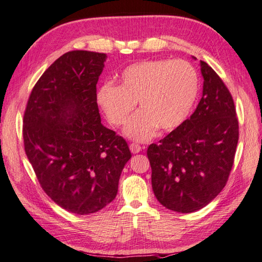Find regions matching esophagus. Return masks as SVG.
<instances>
[{
    "instance_id": "obj_1",
    "label": "esophagus",
    "mask_w": 262,
    "mask_h": 262,
    "mask_svg": "<svg viewBox=\"0 0 262 262\" xmlns=\"http://www.w3.org/2000/svg\"><path fill=\"white\" fill-rule=\"evenodd\" d=\"M141 149H143V147H141V146L138 145V144H131L130 145V150L134 154H137V153L141 152Z\"/></svg>"
}]
</instances>
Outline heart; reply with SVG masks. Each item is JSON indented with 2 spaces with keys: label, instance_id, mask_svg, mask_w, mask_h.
<instances>
[{
  "label": "heart",
  "instance_id": "1",
  "mask_svg": "<svg viewBox=\"0 0 262 262\" xmlns=\"http://www.w3.org/2000/svg\"><path fill=\"white\" fill-rule=\"evenodd\" d=\"M199 77L194 67L183 59H155L135 63L119 75V85L105 82L96 92V102L114 125L136 141L153 138L160 127L175 130L184 123L198 98Z\"/></svg>",
  "mask_w": 262,
  "mask_h": 262
}]
</instances>
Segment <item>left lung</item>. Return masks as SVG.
I'll return each instance as SVG.
<instances>
[{
  "label": "left lung",
  "mask_w": 262,
  "mask_h": 262,
  "mask_svg": "<svg viewBox=\"0 0 262 262\" xmlns=\"http://www.w3.org/2000/svg\"><path fill=\"white\" fill-rule=\"evenodd\" d=\"M200 71L203 96L194 113L147 149L154 194L178 213L204 208L223 190L239 135L230 92L207 63L200 61Z\"/></svg>",
  "instance_id": "obj_1"
}]
</instances>
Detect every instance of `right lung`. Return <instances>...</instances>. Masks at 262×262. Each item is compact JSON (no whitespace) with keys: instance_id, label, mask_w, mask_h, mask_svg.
Instances as JSON below:
<instances>
[{"instance_id":"right-lung-1","label":"right lung","mask_w":262,"mask_h":262,"mask_svg":"<svg viewBox=\"0 0 262 262\" xmlns=\"http://www.w3.org/2000/svg\"><path fill=\"white\" fill-rule=\"evenodd\" d=\"M105 58L87 50L62 55L32 90L23 121L25 152L40 185L78 215L112 203L131 159L126 141L101 123L96 84Z\"/></svg>"}]
</instances>
